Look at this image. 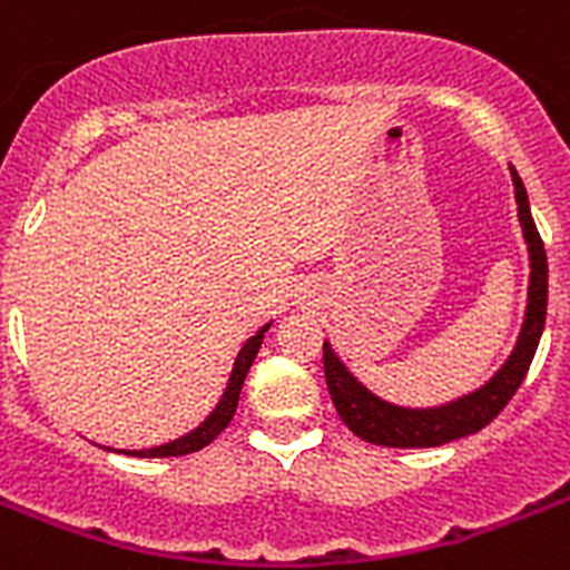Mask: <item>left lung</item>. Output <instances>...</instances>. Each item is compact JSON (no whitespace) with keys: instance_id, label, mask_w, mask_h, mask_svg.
Instances as JSON below:
<instances>
[{"instance_id":"8db88e82","label":"left lung","mask_w":570,"mask_h":570,"mask_svg":"<svg viewBox=\"0 0 570 570\" xmlns=\"http://www.w3.org/2000/svg\"><path fill=\"white\" fill-rule=\"evenodd\" d=\"M512 181H515L518 217H521L523 238L530 247L532 267L530 303H527L521 338H518L512 356L480 391H473L456 403L439 409H400L362 389L350 376L347 367L335 358L330 344H323V373H326L330 397L338 409L341 421L347 423V430L356 432L358 439L382 444V448H439L448 441L465 439L471 432H480L485 423L494 421L507 409L509 400L515 397V391L521 389L532 356H535V347H539L544 314H548V256H544V240L532 223L523 181L515 170H512Z\"/></svg>"}]
</instances>
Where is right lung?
Masks as SVG:
<instances>
[{
	"label": "right lung",
	"instance_id": "add662e5",
	"mask_svg": "<svg viewBox=\"0 0 570 570\" xmlns=\"http://www.w3.org/2000/svg\"><path fill=\"white\" fill-rule=\"evenodd\" d=\"M264 332H267V326H264V330H258L256 335H253V338L244 344V350H240L238 358H235V367H232V380H229V385H226V394H223V400L217 403V409L208 414L206 423H199L197 430L188 432L185 439L170 441V444H161V448H153V450H131L129 456H140V459L185 456V453H197V450H203L206 444H212V441L217 439V435H220L226 426H229L232 414H235V409H238L240 389H244V380H247L249 364H253L258 347H262Z\"/></svg>",
	"mask_w": 570,
	"mask_h": 570
}]
</instances>
